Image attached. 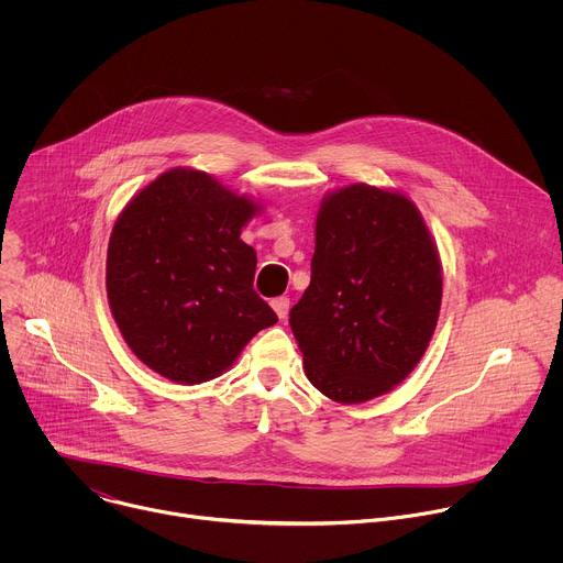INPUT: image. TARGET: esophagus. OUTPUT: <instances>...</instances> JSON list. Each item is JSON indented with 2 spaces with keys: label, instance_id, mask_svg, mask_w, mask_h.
<instances>
[{
  "label": "esophagus",
  "instance_id": "34e87169",
  "mask_svg": "<svg viewBox=\"0 0 563 563\" xmlns=\"http://www.w3.org/2000/svg\"><path fill=\"white\" fill-rule=\"evenodd\" d=\"M272 307L278 313V318H285L289 313V298L287 296H278V298L272 300Z\"/></svg>",
  "mask_w": 563,
  "mask_h": 563
}]
</instances>
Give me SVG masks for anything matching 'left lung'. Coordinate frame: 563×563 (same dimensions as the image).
<instances>
[{
  "label": "left lung",
  "instance_id": "left-lung-1",
  "mask_svg": "<svg viewBox=\"0 0 563 563\" xmlns=\"http://www.w3.org/2000/svg\"><path fill=\"white\" fill-rule=\"evenodd\" d=\"M441 289L437 247L406 196L352 185L325 198L311 280L289 311L311 385L339 404L389 391L421 361Z\"/></svg>",
  "mask_w": 563,
  "mask_h": 563
}]
</instances>
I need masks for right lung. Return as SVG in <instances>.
<instances>
[{
    "instance_id": "right-lung-1",
    "label": "right lung",
    "mask_w": 563,
    "mask_h": 563,
    "mask_svg": "<svg viewBox=\"0 0 563 563\" xmlns=\"http://www.w3.org/2000/svg\"><path fill=\"white\" fill-rule=\"evenodd\" d=\"M256 205L202 172L174 169L120 213L107 296L133 354L176 383L222 374L276 311L256 294V252L240 229Z\"/></svg>"
}]
</instances>
